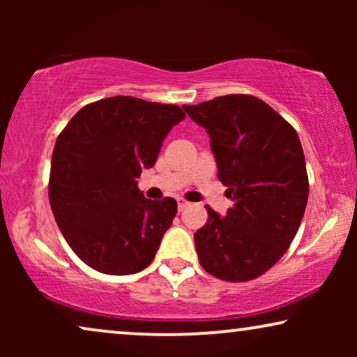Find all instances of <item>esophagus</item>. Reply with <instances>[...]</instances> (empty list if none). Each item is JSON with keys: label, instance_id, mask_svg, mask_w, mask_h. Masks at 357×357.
Segmentation results:
<instances>
[{"label": "esophagus", "instance_id": "1", "mask_svg": "<svg viewBox=\"0 0 357 357\" xmlns=\"http://www.w3.org/2000/svg\"><path fill=\"white\" fill-rule=\"evenodd\" d=\"M187 206H188V202H185L183 198H178V199H177V208H178V211H183V209L187 208Z\"/></svg>", "mask_w": 357, "mask_h": 357}]
</instances>
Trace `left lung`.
<instances>
[{
    "instance_id": "8db88e82",
    "label": "left lung",
    "mask_w": 357,
    "mask_h": 357,
    "mask_svg": "<svg viewBox=\"0 0 357 357\" xmlns=\"http://www.w3.org/2000/svg\"><path fill=\"white\" fill-rule=\"evenodd\" d=\"M183 109L209 135L218 177L234 202L226 216L206 206L208 222L195 234L198 260L219 280L250 281L284 255L304 218L309 178L301 139L253 96Z\"/></svg>"
}]
</instances>
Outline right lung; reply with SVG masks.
I'll use <instances>...</instances> for the list:
<instances>
[{
    "instance_id": "right-lung-1",
    "label": "right lung",
    "mask_w": 357,
    "mask_h": 357,
    "mask_svg": "<svg viewBox=\"0 0 357 357\" xmlns=\"http://www.w3.org/2000/svg\"><path fill=\"white\" fill-rule=\"evenodd\" d=\"M183 119L178 105L116 96L82 107L58 136L50 206L68 245L92 270L135 275L154 260L177 202L144 198L136 178Z\"/></svg>"
}]
</instances>
